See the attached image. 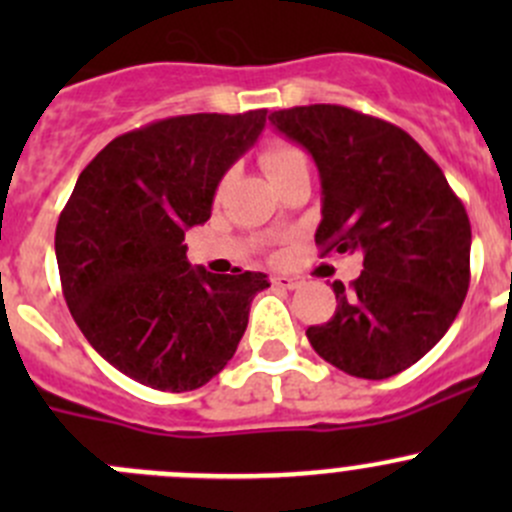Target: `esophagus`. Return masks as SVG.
I'll return each mask as SVG.
<instances>
[{"mask_svg": "<svg viewBox=\"0 0 512 512\" xmlns=\"http://www.w3.org/2000/svg\"><path fill=\"white\" fill-rule=\"evenodd\" d=\"M272 282H275V285L282 287V289H297L299 285H302V280H299V277H287V275L275 277Z\"/></svg>", "mask_w": 512, "mask_h": 512, "instance_id": "obj_1", "label": "esophagus"}]
</instances>
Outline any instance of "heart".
<instances>
[{"label": "heart", "mask_w": 512, "mask_h": 512, "mask_svg": "<svg viewBox=\"0 0 512 512\" xmlns=\"http://www.w3.org/2000/svg\"><path fill=\"white\" fill-rule=\"evenodd\" d=\"M260 165L265 168V173L270 175L272 183H275V180L292 173V170L309 168V160L307 153H304L302 148L292 146V143H270V146L262 148Z\"/></svg>", "instance_id": "b5f03b06"}]
</instances>
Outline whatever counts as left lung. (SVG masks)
I'll use <instances>...</instances> for the list:
<instances>
[{"label":"left lung","instance_id":"obj_1","mask_svg":"<svg viewBox=\"0 0 512 512\" xmlns=\"http://www.w3.org/2000/svg\"><path fill=\"white\" fill-rule=\"evenodd\" d=\"M312 153L322 178L324 255L359 252L334 282L337 312L307 329L314 352L359 379H389L431 352L471 282V223L438 163L399 126L337 103L270 113Z\"/></svg>","mask_w":512,"mask_h":512}]
</instances>
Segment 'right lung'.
Instances as JSON below:
<instances>
[{
    "label": "right lung",
    "mask_w": 512,
    "mask_h": 512,
    "mask_svg": "<svg viewBox=\"0 0 512 512\" xmlns=\"http://www.w3.org/2000/svg\"><path fill=\"white\" fill-rule=\"evenodd\" d=\"M267 111L190 113L113 138L81 170L56 225L61 289L111 366L158 391H193L225 369L262 272L190 267L185 230L265 128Z\"/></svg>",
    "instance_id": "right-lung-1"
}]
</instances>
